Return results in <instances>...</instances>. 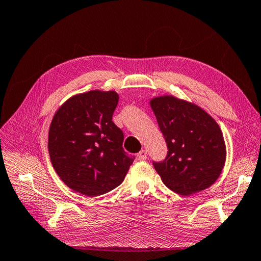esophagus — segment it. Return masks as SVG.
<instances>
[{"mask_svg":"<svg viewBox=\"0 0 261 261\" xmlns=\"http://www.w3.org/2000/svg\"><path fill=\"white\" fill-rule=\"evenodd\" d=\"M137 157H138V160H140V161H145L146 158H147V150H146V149H142L141 151L138 152Z\"/></svg>","mask_w":261,"mask_h":261,"instance_id":"esophagus-1","label":"esophagus"}]
</instances>
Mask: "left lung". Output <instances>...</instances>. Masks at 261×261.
<instances>
[{"mask_svg": "<svg viewBox=\"0 0 261 261\" xmlns=\"http://www.w3.org/2000/svg\"><path fill=\"white\" fill-rule=\"evenodd\" d=\"M167 154L152 161L164 185L178 195L190 196L211 187L225 163V142L218 124L200 107L173 96L150 101Z\"/></svg>", "mask_w": 261, "mask_h": 261, "instance_id": "1", "label": "left lung"}]
</instances>
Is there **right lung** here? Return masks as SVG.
Segmentation results:
<instances>
[{
    "instance_id": "add662e5",
    "label": "right lung",
    "mask_w": 261,
    "mask_h": 261,
    "mask_svg": "<svg viewBox=\"0 0 261 261\" xmlns=\"http://www.w3.org/2000/svg\"><path fill=\"white\" fill-rule=\"evenodd\" d=\"M117 103L115 91L75 95L50 123L48 152L54 170L84 196L97 197L119 187L136 158L124 151L123 131L112 121Z\"/></svg>"
}]
</instances>
